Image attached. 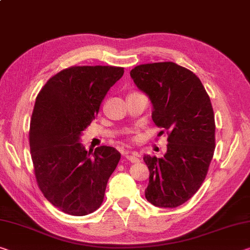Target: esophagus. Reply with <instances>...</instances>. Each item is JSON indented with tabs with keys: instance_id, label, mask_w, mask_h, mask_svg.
Wrapping results in <instances>:
<instances>
[{
	"instance_id": "1",
	"label": "esophagus",
	"mask_w": 250,
	"mask_h": 250,
	"mask_svg": "<svg viewBox=\"0 0 250 250\" xmlns=\"http://www.w3.org/2000/svg\"><path fill=\"white\" fill-rule=\"evenodd\" d=\"M125 157L126 158V159H128L129 161H131V162H133V164H136V162H139V154H138L137 152H129V151H126L125 153Z\"/></svg>"
}]
</instances>
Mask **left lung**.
Masks as SVG:
<instances>
[{
	"label": "left lung",
	"instance_id": "left-lung-1",
	"mask_svg": "<svg viewBox=\"0 0 250 250\" xmlns=\"http://www.w3.org/2000/svg\"><path fill=\"white\" fill-rule=\"evenodd\" d=\"M152 102V120L167 131L164 157H144L150 170L146 198L164 208L189 200L203 185L215 151V114L197 75L173 62L137 65L130 71Z\"/></svg>",
	"mask_w": 250,
	"mask_h": 250
}]
</instances>
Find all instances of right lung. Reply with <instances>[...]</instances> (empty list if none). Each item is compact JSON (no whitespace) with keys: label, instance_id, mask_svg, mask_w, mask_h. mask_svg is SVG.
I'll return each mask as SVG.
<instances>
[{"label":"right lung","instance_id":"right-lung-1","mask_svg":"<svg viewBox=\"0 0 250 250\" xmlns=\"http://www.w3.org/2000/svg\"><path fill=\"white\" fill-rule=\"evenodd\" d=\"M124 72L121 66H70L51 77L35 100L29 132L35 179L43 196L68 215L100 207L121 158L106 146L88 152L79 139Z\"/></svg>","mask_w":250,"mask_h":250}]
</instances>
